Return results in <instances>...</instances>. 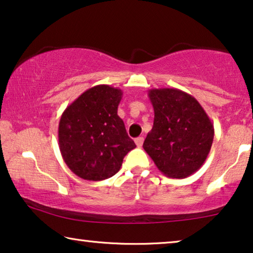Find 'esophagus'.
<instances>
[{
	"label": "esophagus",
	"instance_id": "obj_1",
	"mask_svg": "<svg viewBox=\"0 0 253 253\" xmlns=\"http://www.w3.org/2000/svg\"><path fill=\"white\" fill-rule=\"evenodd\" d=\"M143 141H144V138L142 137V136L136 137V138H135V144H136L138 148H141L142 144H143Z\"/></svg>",
	"mask_w": 253,
	"mask_h": 253
}]
</instances>
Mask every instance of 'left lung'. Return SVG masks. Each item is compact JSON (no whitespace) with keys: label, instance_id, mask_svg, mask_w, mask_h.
<instances>
[{"label":"left lung","instance_id":"8db88e82","mask_svg":"<svg viewBox=\"0 0 253 253\" xmlns=\"http://www.w3.org/2000/svg\"><path fill=\"white\" fill-rule=\"evenodd\" d=\"M148 96L155 119L143 149L164 175L184 179L208 158L214 137L213 124L197 99L186 91L156 88Z\"/></svg>","mask_w":253,"mask_h":253}]
</instances>
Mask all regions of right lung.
I'll list each match as a JSON object with an SVG mask.
<instances>
[{
	"instance_id": "add662e5",
	"label": "right lung",
	"mask_w": 253,
	"mask_h": 253,
	"mask_svg": "<svg viewBox=\"0 0 253 253\" xmlns=\"http://www.w3.org/2000/svg\"><path fill=\"white\" fill-rule=\"evenodd\" d=\"M123 90L98 84L83 92L59 120L58 144L64 162L81 179L102 181L115 175L136 147L118 116Z\"/></svg>"
}]
</instances>
